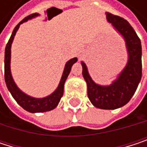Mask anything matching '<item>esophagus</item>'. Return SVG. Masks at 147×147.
<instances>
[{
    "label": "esophagus",
    "instance_id": "esophagus-1",
    "mask_svg": "<svg viewBox=\"0 0 147 147\" xmlns=\"http://www.w3.org/2000/svg\"><path fill=\"white\" fill-rule=\"evenodd\" d=\"M82 56V53H81V52H80V53H79V57L81 58Z\"/></svg>",
    "mask_w": 147,
    "mask_h": 147
}]
</instances>
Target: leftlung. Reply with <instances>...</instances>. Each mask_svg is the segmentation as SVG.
Wrapping results in <instances>:
<instances>
[{
	"instance_id": "obj_1",
	"label": "left lung",
	"mask_w": 147,
	"mask_h": 147,
	"mask_svg": "<svg viewBox=\"0 0 147 147\" xmlns=\"http://www.w3.org/2000/svg\"><path fill=\"white\" fill-rule=\"evenodd\" d=\"M108 22L124 37L129 53V61L118 78L110 86L94 82L82 62V76L88 85V97L97 108L114 110L129 102L135 93L142 76L141 43L129 23L124 18L106 13Z\"/></svg>"
}]
</instances>
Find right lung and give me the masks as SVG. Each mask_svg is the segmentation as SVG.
Segmentation results:
<instances>
[{"instance_id":"right-lung-1","label":"right lung","mask_w":147,"mask_h":147,"mask_svg":"<svg viewBox=\"0 0 147 147\" xmlns=\"http://www.w3.org/2000/svg\"><path fill=\"white\" fill-rule=\"evenodd\" d=\"M38 13H35L29 15L28 17L24 18L22 21H20L17 26L14 28L12 36L8 41V42L7 43L6 46V49H5V72H4V76H5V82L7 84V87L8 88V90L10 91L11 94L13 95V97L14 98V100L17 101V103L22 106L24 110H26L27 111L30 112H45V111H51L53 109H54L58 104L59 102L61 97L63 96L64 94V85L65 82L66 78L68 77L69 74L71 72V66L73 65L74 63H76L77 61L76 58H74L70 59L65 67L64 72L62 75L60 82L59 84L58 88L49 96L45 97L42 99H36L33 97H30L25 94H24L21 90H19V88L17 87V85L15 84L13 82V79L11 75V71H10V59H11V46H12V42L13 41L15 34L17 32V30H18L19 26L21 24H23L24 22L38 16Z\"/></svg>"}]
</instances>
